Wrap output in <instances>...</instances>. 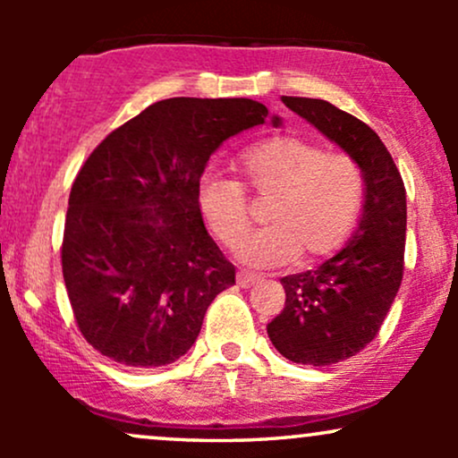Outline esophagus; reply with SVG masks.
<instances>
[{
    "mask_svg": "<svg viewBox=\"0 0 458 458\" xmlns=\"http://www.w3.org/2000/svg\"><path fill=\"white\" fill-rule=\"evenodd\" d=\"M259 280H260V277L254 276V273H247V271H239V273H236V284H239L241 288L254 286V284L259 282Z\"/></svg>",
    "mask_w": 458,
    "mask_h": 458,
    "instance_id": "34e87169",
    "label": "esophagus"
}]
</instances>
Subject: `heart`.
Wrapping results in <instances>:
<instances>
[{
    "instance_id": "1",
    "label": "heart",
    "mask_w": 458,
    "mask_h": 458,
    "mask_svg": "<svg viewBox=\"0 0 458 458\" xmlns=\"http://www.w3.org/2000/svg\"><path fill=\"white\" fill-rule=\"evenodd\" d=\"M251 191L273 198L265 219L271 225L245 239L236 259L247 267L271 269L295 260H317L344 243L364 204V172L353 157L327 152L317 141L280 135L243 157ZM198 204L211 233L225 247L239 245L250 230V204L239 181L207 174Z\"/></svg>"
}]
</instances>
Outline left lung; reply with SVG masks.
Returning <instances> with one entry per match:
<instances>
[{
  "mask_svg": "<svg viewBox=\"0 0 458 458\" xmlns=\"http://www.w3.org/2000/svg\"><path fill=\"white\" fill-rule=\"evenodd\" d=\"M364 172V204L349 243L318 269L282 277L286 303L267 325L286 360L331 366L379 334L403 282L407 196L392 155L368 124L320 98L282 97Z\"/></svg>",
  "mask_w": 458,
  "mask_h": 458,
  "instance_id": "8db88e82",
  "label": "left lung"
}]
</instances>
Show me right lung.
<instances>
[{"label": "right lung", "instance_id": "add662e5", "mask_svg": "<svg viewBox=\"0 0 458 458\" xmlns=\"http://www.w3.org/2000/svg\"><path fill=\"white\" fill-rule=\"evenodd\" d=\"M267 115L251 98H165L83 163L68 198L62 273L79 331L98 353L152 368L196 343L207 308L234 284V265L204 228L199 178L225 140Z\"/></svg>", "mask_w": 458, "mask_h": 458}]
</instances>
